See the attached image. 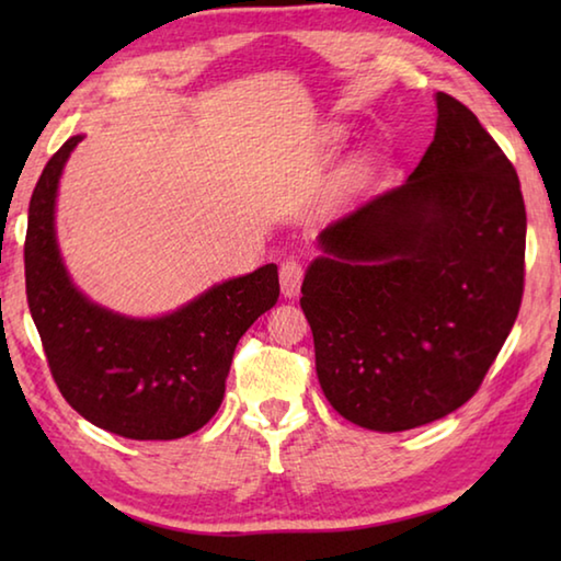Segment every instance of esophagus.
Returning <instances> with one entry per match:
<instances>
[{
  "label": "esophagus",
  "mask_w": 561,
  "mask_h": 561,
  "mask_svg": "<svg viewBox=\"0 0 561 561\" xmlns=\"http://www.w3.org/2000/svg\"><path fill=\"white\" fill-rule=\"evenodd\" d=\"M301 277L304 270L297 260H287L279 267V284H282V294L287 299L299 297V287H301Z\"/></svg>",
  "instance_id": "34e87169"
}]
</instances>
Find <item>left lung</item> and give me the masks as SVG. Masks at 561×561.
I'll list each match as a JSON object with an SVG mask.
<instances>
[{
  "label": "left lung",
  "mask_w": 561,
  "mask_h": 561,
  "mask_svg": "<svg viewBox=\"0 0 561 561\" xmlns=\"http://www.w3.org/2000/svg\"><path fill=\"white\" fill-rule=\"evenodd\" d=\"M435 138L403 185L319 232L301 284L321 391L378 433L470 401L515 327L527 213L474 113L435 93Z\"/></svg>",
  "instance_id": "obj_1"
}]
</instances>
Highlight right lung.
<instances>
[{
    "label": "right lung",
    "mask_w": 561,
    "mask_h": 561,
    "mask_svg": "<svg viewBox=\"0 0 561 561\" xmlns=\"http://www.w3.org/2000/svg\"><path fill=\"white\" fill-rule=\"evenodd\" d=\"M81 140L71 136L56 150L30 203L24 272L32 319L76 413L130 440L183 438L217 413L237 341L277 304V264L213 284L153 319L91 301L71 282L56 240L59 180Z\"/></svg>",
    "instance_id": "1"
}]
</instances>
